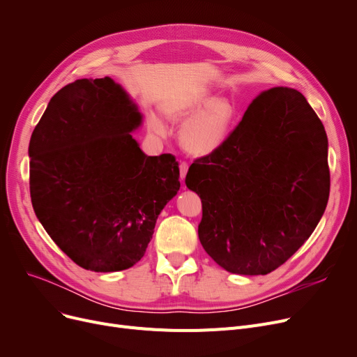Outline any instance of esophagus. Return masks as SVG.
<instances>
[{"label": "esophagus", "instance_id": "34e87169", "mask_svg": "<svg viewBox=\"0 0 357 357\" xmlns=\"http://www.w3.org/2000/svg\"><path fill=\"white\" fill-rule=\"evenodd\" d=\"M186 172H188V163L181 162L179 163V175H181L182 179L186 176Z\"/></svg>", "mask_w": 357, "mask_h": 357}]
</instances>
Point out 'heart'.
<instances>
[{"label":"heart","mask_w":357,"mask_h":357,"mask_svg":"<svg viewBox=\"0 0 357 357\" xmlns=\"http://www.w3.org/2000/svg\"><path fill=\"white\" fill-rule=\"evenodd\" d=\"M174 121H186L179 131L182 147L195 156H207L227 142L236 119V107L227 98H214L199 93L176 104L171 111ZM150 128L163 135L165 126L156 117L150 119Z\"/></svg>","instance_id":"obj_1"}]
</instances>
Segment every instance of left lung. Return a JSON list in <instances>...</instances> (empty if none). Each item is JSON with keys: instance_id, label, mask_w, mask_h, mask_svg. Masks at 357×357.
<instances>
[{"instance_id": "obj_1", "label": "left lung", "mask_w": 357, "mask_h": 357, "mask_svg": "<svg viewBox=\"0 0 357 357\" xmlns=\"http://www.w3.org/2000/svg\"><path fill=\"white\" fill-rule=\"evenodd\" d=\"M185 183L202 202L198 237L231 273L266 275L308 240L330 194L327 135L305 97L257 96L227 142L197 159Z\"/></svg>"}]
</instances>
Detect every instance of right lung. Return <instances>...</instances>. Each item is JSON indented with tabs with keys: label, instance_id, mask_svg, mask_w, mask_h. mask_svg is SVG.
Segmentation results:
<instances>
[{
	"label": "right lung",
	"instance_id": "right-lung-1",
	"mask_svg": "<svg viewBox=\"0 0 357 357\" xmlns=\"http://www.w3.org/2000/svg\"><path fill=\"white\" fill-rule=\"evenodd\" d=\"M140 124L136 104L105 77L59 89L33 130V210L59 249L86 271L136 265L158 215L179 191L175 158L147 156L131 136Z\"/></svg>",
	"mask_w": 357,
	"mask_h": 357
}]
</instances>
